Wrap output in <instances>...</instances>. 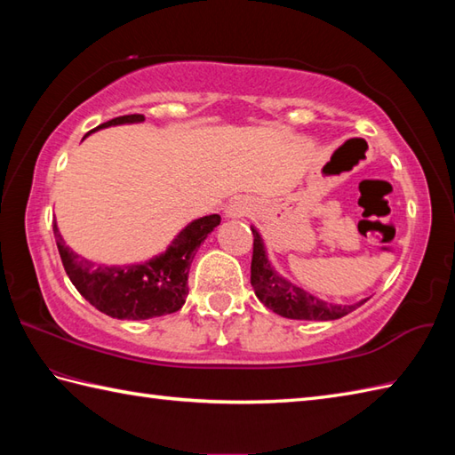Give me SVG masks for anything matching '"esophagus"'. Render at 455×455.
<instances>
[{
	"instance_id": "34e87169",
	"label": "esophagus",
	"mask_w": 455,
	"mask_h": 455,
	"mask_svg": "<svg viewBox=\"0 0 455 455\" xmlns=\"http://www.w3.org/2000/svg\"><path fill=\"white\" fill-rule=\"evenodd\" d=\"M250 203L248 201H244V199H236V201H233L228 205V209H227V215L228 217H233V219H240V217H244V215H248L250 212Z\"/></svg>"
}]
</instances>
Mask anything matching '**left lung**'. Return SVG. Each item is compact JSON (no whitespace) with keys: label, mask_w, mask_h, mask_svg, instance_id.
I'll return each mask as SVG.
<instances>
[{"label":"left lung","mask_w":455,"mask_h":455,"mask_svg":"<svg viewBox=\"0 0 455 455\" xmlns=\"http://www.w3.org/2000/svg\"><path fill=\"white\" fill-rule=\"evenodd\" d=\"M252 235L254 250L252 266H250V283L254 287L256 297L269 311L285 318H297V321H336V318L346 316L367 301L363 299L355 305H336L307 293L305 289L287 282L275 272L272 264L267 262L264 243L256 228H252Z\"/></svg>","instance_id":"left-lung-1"}]
</instances>
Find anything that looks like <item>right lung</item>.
<instances>
[{"instance_id": "1", "label": "right lung", "mask_w": 455, "mask_h": 455, "mask_svg": "<svg viewBox=\"0 0 455 455\" xmlns=\"http://www.w3.org/2000/svg\"><path fill=\"white\" fill-rule=\"evenodd\" d=\"M144 115H123L98 129L123 123H140ZM93 129V131H98ZM220 222L219 215L193 220L173 240L162 256L137 266H98L74 254L66 246L56 222L52 225L58 252L68 277L85 301L98 311L121 321H144V318L176 313L186 303L189 266L197 248Z\"/></svg>"}]
</instances>
